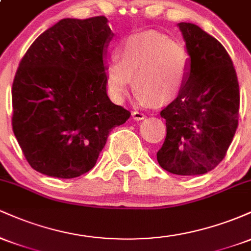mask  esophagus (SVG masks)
I'll return each mask as SVG.
<instances>
[{"label": "esophagus", "instance_id": "esophagus-1", "mask_svg": "<svg viewBox=\"0 0 251 251\" xmlns=\"http://www.w3.org/2000/svg\"><path fill=\"white\" fill-rule=\"evenodd\" d=\"M132 117H133L134 120H138V122H139V120L145 119L146 116H145V114H144V113H142V112L133 111V112H132Z\"/></svg>", "mask_w": 251, "mask_h": 251}]
</instances>
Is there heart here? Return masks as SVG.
Listing matches in <instances>:
<instances>
[{
    "label": "heart",
    "instance_id": "heart-1",
    "mask_svg": "<svg viewBox=\"0 0 251 251\" xmlns=\"http://www.w3.org/2000/svg\"><path fill=\"white\" fill-rule=\"evenodd\" d=\"M117 54L120 59L112 57L106 71L108 93L114 101L123 102L133 82L135 99L142 105L171 102L185 88L190 54L181 43L162 34L144 33L123 42Z\"/></svg>",
    "mask_w": 251,
    "mask_h": 251
}]
</instances>
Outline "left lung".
Instances as JSON below:
<instances>
[{"label":"left lung","mask_w":251,"mask_h":251,"mask_svg":"<svg viewBox=\"0 0 251 251\" xmlns=\"http://www.w3.org/2000/svg\"><path fill=\"white\" fill-rule=\"evenodd\" d=\"M177 25L190 54V74L184 91L160 112L166 138L157 160L171 174L201 176L226 157L238 125L240 91L221 42L194 24Z\"/></svg>","instance_id":"left-lung-1"}]
</instances>
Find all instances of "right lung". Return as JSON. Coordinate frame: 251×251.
<instances>
[{"label":"right lung","instance_id":"right-lung-1","mask_svg":"<svg viewBox=\"0 0 251 251\" xmlns=\"http://www.w3.org/2000/svg\"><path fill=\"white\" fill-rule=\"evenodd\" d=\"M113 36L105 16L63 19L20 62L11 124L25 159L40 174L68 179L88 172L111 129L131 116L106 89L105 57Z\"/></svg>","mask_w":251,"mask_h":251}]
</instances>
